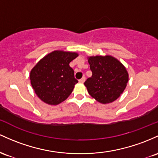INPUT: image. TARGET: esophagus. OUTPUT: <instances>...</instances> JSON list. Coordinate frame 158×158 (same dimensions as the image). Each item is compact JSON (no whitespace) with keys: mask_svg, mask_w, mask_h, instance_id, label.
Wrapping results in <instances>:
<instances>
[{"mask_svg":"<svg viewBox=\"0 0 158 158\" xmlns=\"http://www.w3.org/2000/svg\"><path fill=\"white\" fill-rule=\"evenodd\" d=\"M85 80H86V77H83L82 78L79 80V82H80V83H84Z\"/></svg>","mask_w":158,"mask_h":158,"instance_id":"esophagus-1","label":"esophagus"}]
</instances>
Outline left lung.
<instances>
[{
	"instance_id": "8db88e82",
	"label": "left lung",
	"mask_w": 158,
	"mask_h": 158,
	"mask_svg": "<svg viewBox=\"0 0 158 158\" xmlns=\"http://www.w3.org/2000/svg\"><path fill=\"white\" fill-rule=\"evenodd\" d=\"M88 62L93 72L84 83L89 94L104 104L116 101L128 81L126 68L110 55L88 56Z\"/></svg>"
}]
</instances>
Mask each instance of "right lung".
<instances>
[{
  "label": "right lung",
  "instance_id": "obj_1",
  "mask_svg": "<svg viewBox=\"0 0 158 158\" xmlns=\"http://www.w3.org/2000/svg\"><path fill=\"white\" fill-rule=\"evenodd\" d=\"M77 56L76 52L54 51L32 69L30 74L32 87L42 102L57 105L69 96L78 82L69 63Z\"/></svg>",
  "mask_w": 158,
  "mask_h": 158
}]
</instances>
